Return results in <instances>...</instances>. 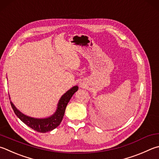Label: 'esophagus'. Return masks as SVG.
<instances>
[{"label": "esophagus", "mask_w": 159, "mask_h": 159, "mask_svg": "<svg viewBox=\"0 0 159 159\" xmlns=\"http://www.w3.org/2000/svg\"><path fill=\"white\" fill-rule=\"evenodd\" d=\"M79 85H80V88H85L86 86V83L85 81H83V80H82V81H80L79 83Z\"/></svg>", "instance_id": "34e87169"}]
</instances>
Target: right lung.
<instances>
[{"mask_svg": "<svg viewBox=\"0 0 159 159\" xmlns=\"http://www.w3.org/2000/svg\"><path fill=\"white\" fill-rule=\"evenodd\" d=\"M79 89V87L75 85L69 89L60 97L59 102L57 104V108L56 112L51 116L44 118H35L32 117L25 115L16 108L14 103L10 102L11 108H12L14 113L23 122L28 125L29 127L33 129L34 131L41 133H46L52 131L60 125L62 122V118L64 117L66 107L67 103L70 102L71 98L75 92Z\"/></svg>", "mask_w": 159, "mask_h": 159, "instance_id": "right-lung-1", "label": "right lung"}]
</instances>
